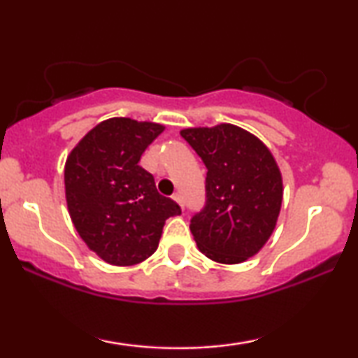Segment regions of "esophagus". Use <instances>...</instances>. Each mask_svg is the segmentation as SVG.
<instances>
[{"label":"esophagus","mask_w":358,"mask_h":358,"mask_svg":"<svg viewBox=\"0 0 358 358\" xmlns=\"http://www.w3.org/2000/svg\"><path fill=\"white\" fill-rule=\"evenodd\" d=\"M173 199L176 200V202H178V203L180 205V208H182V210H184V199H182V195H180V194H176Z\"/></svg>","instance_id":"1"}]
</instances>
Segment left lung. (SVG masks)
<instances>
[{
    "label": "left lung",
    "instance_id": "obj_1",
    "mask_svg": "<svg viewBox=\"0 0 358 358\" xmlns=\"http://www.w3.org/2000/svg\"><path fill=\"white\" fill-rule=\"evenodd\" d=\"M207 166V202L190 220L200 252L241 264L264 248L282 207V173L271 150L231 124L180 130Z\"/></svg>",
    "mask_w": 358,
    "mask_h": 358
}]
</instances>
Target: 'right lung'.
Wrapping results in <instances>:
<instances>
[{"label":"right lung","mask_w":358,"mask_h":358,"mask_svg":"<svg viewBox=\"0 0 358 358\" xmlns=\"http://www.w3.org/2000/svg\"><path fill=\"white\" fill-rule=\"evenodd\" d=\"M164 130L155 122L114 117L83 136L65 163L68 212L86 246L112 266H135L158 249L166 220L180 215L138 164Z\"/></svg>","instance_id":"add662e5"}]
</instances>
